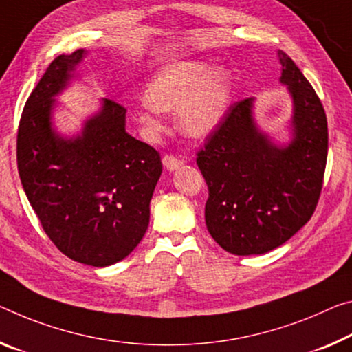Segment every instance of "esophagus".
<instances>
[{
	"label": "esophagus",
	"instance_id": "obj_1",
	"mask_svg": "<svg viewBox=\"0 0 352 352\" xmlns=\"http://www.w3.org/2000/svg\"><path fill=\"white\" fill-rule=\"evenodd\" d=\"M163 166L166 167L167 170H175L178 167L183 166V161L175 158V156H170V155H164L163 156Z\"/></svg>",
	"mask_w": 352,
	"mask_h": 352
}]
</instances>
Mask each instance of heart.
<instances>
[{"mask_svg": "<svg viewBox=\"0 0 352 352\" xmlns=\"http://www.w3.org/2000/svg\"><path fill=\"white\" fill-rule=\"evenodd\" d=\"M233 100L230 72L208 60H170L150 80L138 124L147 138L161 131V113L175 111L178 131L192 139L210 136L224 120Z\"/></svg>", "mask_w": 352, "mask_h": 352, "instance_id": "1", "label": "heart"}]
</instances>
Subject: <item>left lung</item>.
<instances>
[{
	"label": "left lung",
	"mask_w": 352,
	"mask_h": 352,
	"mask_svg": "<svg viewBox=\"0 0 352 352\" xmlns=\"http://www.w3.org/2000/svg\"><path fill=\"white\" fill-rule=\"evenodd\" d=\"M293 100L292 141L277 146L254 119V98L230 106L206 138L197 166L208 186L205 222L227 252L260 255L282 246L314 214L327 160V119L314 87L278 52Z\"/></svg>",
	"instance_id": "8db88e82"
}]
</instances>
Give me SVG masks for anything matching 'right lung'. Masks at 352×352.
Wrapping results in <instances>:
<instances>
[{"mask_svg":"<svg viewBox=\"0 0 352 352\" xmlns=\"http://www.w3.org/2000/svg\"><path fill=\"white\" fill-rule=\"evenodd\" d=\"M86 50L56 58L25 104L16 164L25 194L60 252L104 267L130 255L146 235L160 153L125 130L124 106L103 98L80 135L53 128L54 97L69 86Z\"/></svg>","mask_w":352,"mask_h":352,"instance_id":"obj_1","label":"right lung"}]
</instances>
